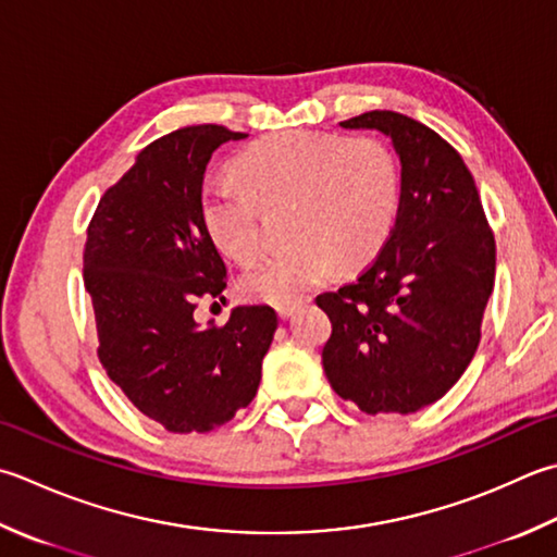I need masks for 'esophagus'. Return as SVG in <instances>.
<instances>
[{
	"mask_svg": "<svg viewBox=\"0 0 557 557\" xmlns=\"http://www.w3.org/2000/svg\"><path fill=\"white\" fill-rule=\"evenodd\" d=\"M299 307H301V301H282V304H277L275 311H277L280 319H289V315L297 311Z\"/></svg>",
	"mask_w": 557,
	"mask_h": 557,
	"instance_id": "34e87169",
	"label": "esophagus"
}]
</instances>
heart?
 I'll return each instance as SVG.
<instances>
[{"mask_svg": "<svg viewBox=\"0 0 557 557\" xmlns=\"http://www.w3.org/2000/svg\"><path fill=\"white\" fill-rule=\"evenodd\" d=\"M236 176L202 183L200 210L212 242L236 263L263 253L260 205L289 202L292 242L246 272L244 292L263 301H289L333 272L372 260L396 224L400 169L376 137H341L313 129L260 139L238 157Z\"/></svg>", "mask_w": 557, "mask_h": 557, "instance_id": "b5f03b06", "label": "heart"}]
</instances>
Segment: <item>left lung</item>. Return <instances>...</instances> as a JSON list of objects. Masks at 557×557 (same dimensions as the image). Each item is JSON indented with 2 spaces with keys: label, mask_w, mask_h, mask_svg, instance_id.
<instances>
[{
  "label": "left lung",
  "mask_w": 557,
  "mask_h": 557,
  "mask_svg": "<svg viewBox=\"0 0 557 557\" xmlns=\"http://www.w3.org/2000/svg\"><path fill=\"white\" fill-rule=\"evenodd\" d=\"M341 125L391 139L400 202L362 275L315 297L333 323L323 369L335 394L367 416H408L440 400L471 364L495 285V236L471 171L434 129L394 111Z\"/></svg>",
  "instance_id": "left-lung-1"
}]
</instances>
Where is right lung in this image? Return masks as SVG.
Instances as JSON below:
<instances>
[{"label":"right lung","instance_id":"add662e5","mask_svg":"<svg viewBox=\"0 0 557 557\" xmlns=\"http://www.w3.org/2000/svg\"><path fill=\"white\" fill-rule=\"evenodd\" d=\"M222 125L151 141L103 193L84 246L98 359L129 403L169 432H210L253 400L277 331L270 307L198 325L200 299H224L226 265L202 222L212 151L244 139Z\"/></svg>","mask_w":557,"mask_h":557}]
</instances>
